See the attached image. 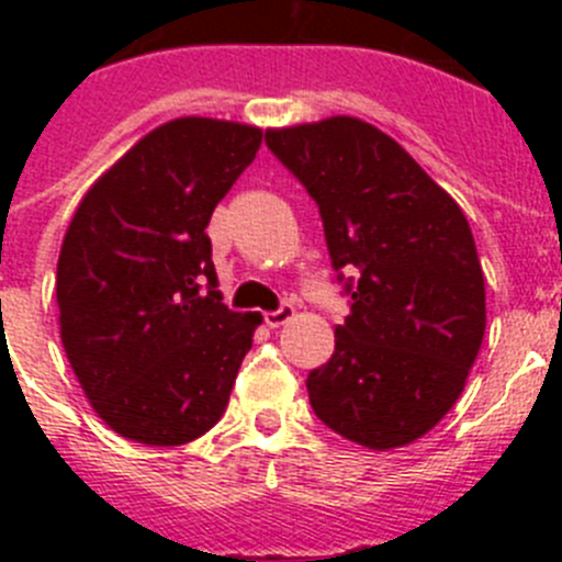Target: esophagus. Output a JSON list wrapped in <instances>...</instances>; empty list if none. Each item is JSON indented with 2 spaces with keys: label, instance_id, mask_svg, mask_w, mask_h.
<instances>
[{
  "label": "esophagus",
  "instance_id": "34e87169",
  "mask_svg": "<svg viewBox=\"0 0 562 562\" xmlns=\"http://www.w3.org/2000/svg\"><path fill=\"white\" fill-rule=\"evenodd\" d=\"M292 315H295L292 304H281L276 312H265V324L270 326V329H278V326H284L286 321H292Z\"/></svg>",
  "mask_w": 562,
  "mask_h": 562
}]
</instances>
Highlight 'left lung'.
<instances>
[{
	"mask_svg": "<svg viewBox=\"0 0 562 562\" xmlns=\"http://www.w3.org/2000/svg\"><path fill=\"white\" fill-rule=\"evenodd\" d=\"M265 140L317 202L351 297L335 355L306 376L312 411L362 448L411 445L453 408L484 340L467 216L394 137L357 117L270 128Z\"/></svg>",
	"mask_w": 562,
	"mask_h": 562,
	"instance_id": "8db88e82",
	"label": "left lung"
}]
</instances>
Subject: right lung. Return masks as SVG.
Returning a JSON list of instances; mask_svg holds the SVG:
<instances>
[{"label": "right lung", "instance_id": "1", "mask_svg": "<svg viewBox=\"0 0 562 562\" xmlns=\"http://www.w3.org/2000/svg\"><path fill=\"white\" fill-rule=\"evenodd\" d=\"M261 128L177 117L134 143L78 205L58 256L61 342L95 414L173 448L222 419L261 324L216 290L205 227Z\"/></svg>", "mask_w": 562, "mask_h": 562}]
</instances>
